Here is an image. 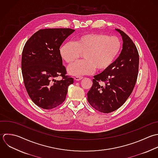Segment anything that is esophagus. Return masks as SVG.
Listing matches in <instances>:
<instances>
[{
    "mask_svg": "<svg viewBox=\"0 0 158 158\" xmlns=\"http://www.w3.org/2000/svg\"><path fill=\"white\" fill-rule=\"evenodd\" d=\"M82 78H83V77H82V76H75V77H74V79L75 81H80V80H81Z\"/></svg>",
    "mask_w": 158,
    "mask_h": 158,
    "instance_id": "esophagus-1",
    "label": "esophagus"
}]
</instances>
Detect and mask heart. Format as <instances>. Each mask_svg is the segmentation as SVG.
I'll return each mask as SVG.
<instances>
[{"label":"heart","mask_w":158,"mask_h":158,"mask_svg":"<svg viewBox=\"0 0 158 158\" xmlns=\"http://www.w3.org/2000/svg\"><path fill=\"white\" fill-rule=\"evenodd\" d=\"M121 39L103 33H90L79 36L74 42H66L60 48V53L68 64L76 61L84 53V60L68 68L73 76H81L108 69L119 56L122 50Z\"/></svg>","instance_id":"b5f03b06"}]
</instances>
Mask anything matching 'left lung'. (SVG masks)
<instances>
[{
  "label": "left lung",
  "mask_w": 158,
  "mask_h": 158,
  "mask_svg": "<svg viewBox=\"0 0 158 158\" xmlns=\"http://www.w3.org/2000/svg\"><path fill=\"white\" fill-rule=\"evenodd\" d=\"M123 50L119 57L106 70L94 76L87 93V100L96 110L109 113L120 108L132 94L139 67V55L132 39L123 31Z\"/></svg>",
  "instance_id": "obj_1"
}]
</instances>
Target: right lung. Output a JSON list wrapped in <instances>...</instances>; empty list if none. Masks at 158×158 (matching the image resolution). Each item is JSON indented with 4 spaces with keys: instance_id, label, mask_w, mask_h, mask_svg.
<instances>
[{
    "instance_id": "add662e5",
    "label": "right lung",
    "mask_w": 158,
    "mask_h": 158,
    "mask_svg": "<svg viewBox=\"0 0 158 158\" xmlns=\"http://www.w3.org/2000/svg\"><path fill=\"white\" fill-rule=\"evenodd\" d=\"M75 30L70 28L40 29L26 42L21 57L24 84L32 101L38 106L51 110L66 99L74 79L66 75L60 47ZM61 76L56 81L54 78Z\"/></svg>"
}]
</instances>
